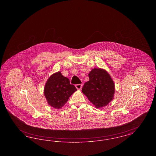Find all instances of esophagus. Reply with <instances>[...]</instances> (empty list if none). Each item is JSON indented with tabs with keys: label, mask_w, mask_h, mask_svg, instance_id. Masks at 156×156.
<instances>
[{
	"label": "esophagus",
	"mask_w": 156,
	"mask_h": 156,
	"mask_svg": "<svg viewBox=\"0 0 156 156\" xmlns=\"http://www.w3.org/2000/svg\"><path fill=\"white\" fill-rule=\"evenodd\" d=\"M76 88L78 90H80L82 88V84H76L75 85Z\"/></svg>",
	"instance_id": "1"
}]
</instances>
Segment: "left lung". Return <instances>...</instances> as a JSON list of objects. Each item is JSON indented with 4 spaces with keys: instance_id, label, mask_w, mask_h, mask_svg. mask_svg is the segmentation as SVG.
<instances>
[{
    "instance_id": "1",
    "label": "left lung",
    "mask_w": 156,
    "mask_h": 156,
    "mask_svg": "<svg viewBox=\"0 0 156 156\" xmlns=\"http://www.w3.org/2000/svg\"><path fill=\"white\" fill-rule=\"evenodd\" d=\"M88 76L89 80L84 83L82 92L96 108L105 107L114 98V82L110 74L103 68L92 69Z\"/></svg>"
}]
</instances>
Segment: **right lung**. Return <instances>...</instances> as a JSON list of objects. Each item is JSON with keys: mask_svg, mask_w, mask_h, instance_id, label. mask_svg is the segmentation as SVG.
I'll return each instance as SVG.
<instances>
[{"mask_svg": "<svg viewBox=\"0 0 156 156\" xmlns=\"http://www.w3.org/2000/svg\"><path fill=\"white\" fill-rule=\"evenodd\" d=\"M77 89L70 84L69 79L61 72L52 74L45 82L44 94L48 104L55 109H61Z\"/></svg>", "mask_w": 156, "mask_h": 156, "instance_id": "right-lung-1", "label": "right lung"}]
</instances>
